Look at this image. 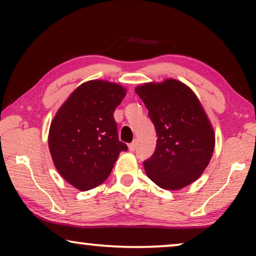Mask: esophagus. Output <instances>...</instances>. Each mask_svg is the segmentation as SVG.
<instances>
[{
    "instance_id": "1",
    "label": "esophagus",
    "mask_w": 256,
    "mask_h": 256,
    "mask_svg": "<svg viewBox=\"0 0 256 256\" xmlns=\"http://www.w3.org/2000/svg\"><path fill=\"white\" fill-rule=\"evenodd\" d=\"M135 149H136V141H132L130 144H129V150H130V152H135Z\"/></svg>"
}]
</instances>
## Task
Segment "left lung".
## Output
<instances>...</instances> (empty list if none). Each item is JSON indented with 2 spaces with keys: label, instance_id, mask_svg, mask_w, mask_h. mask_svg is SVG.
Segmentation results:
<instances>
[{
  "label": "left lung",
  "instance_id": "left-lung-1",
  "mask_svg": "<svg viewBox=\"0 0 256 256\" xmlns=\"http://www.w3.org/2000/svg\"><path fill=\"white\" fill-rule=\"evenodd\" d=\"M156 129L155 152L143 162L160 188L180 190L197 180L211 160L214 132L190 87L174 79L138 86Z\"/></svg>",
  "mask_w": 256,
  "mask_h": 256
}]
</instances>
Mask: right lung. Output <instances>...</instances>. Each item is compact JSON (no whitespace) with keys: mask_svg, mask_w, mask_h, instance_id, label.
I'll use <instances>...</instances> for the list:
<instances>
[{"mask_svg":"<svg viewBox=\"0 0 256 256\" xmlns=\"http://www.w3.org/2000/svg\"><path fill=\"white\" fill-rule=\"evenodd\" d=\"M127 90L106 80L76 87L51 122L48 148L58 172L82 191L102 184L118 154L128 150L118 141L113 113Z\"/></svg>","mask_w":256,"mask_h":256,"instance_id":"add662e5","label":"right lung"}]
</instances>
